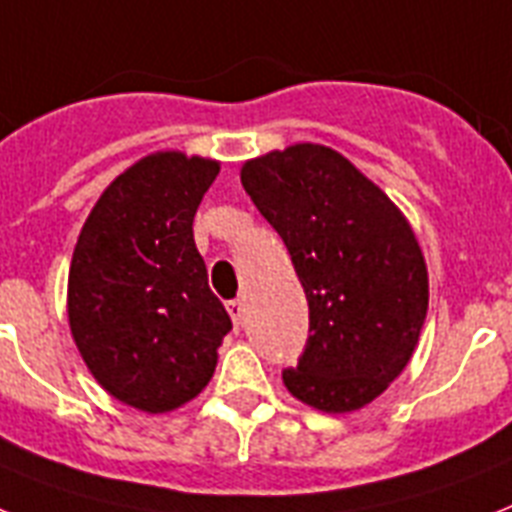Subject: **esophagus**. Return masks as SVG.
<instances>
[{
    "mask_svg": "<svg viewBox=\"0 0 512 512\" xmlns=\"http://www.w3.org/2000/svg\"><path fill=\"white\" fill-rule=\"evenodd\" d=\"M226 310H228V315H231V321H234L236 326L244 321V302H242V299H231V302L226 305Z\"/></svg>",
    "mask_w": 512,
    "mask_h": 512,
    "instance_id": "obj_1",
    "label": "esophagus"
}]
</instances>
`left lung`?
Returning <instances> with one entry per match:
<instances>
[{"label":"left lung","mask_w":512,"mask_h":512,"mask_svg":"<svg viewBox=\"0 0 512 512\" xmlns=\"http://www.w3.org/2000/svg\"><path fill=\"white\" fill-rule=\"evenodd\" d=\"M284 239L310 336L284 384L321 413H352L405 371L429 310V270L402 210L336 149L292 144L242 165Z\"/></svg>","instance_id":"8db88e82"}]
</instances>
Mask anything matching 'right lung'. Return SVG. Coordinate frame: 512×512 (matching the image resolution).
<instances>
[{
  "label": "right lung",
  "mask_w": 512,
  "mask_h": 512,
  "mask_svg": "<svg viewBox=\"0 0 512 512\" xmlns=\"http://www.w3.org/2000/svg\"><path fill=\"white\" fill-rule=\"evenodd\" d=\"M218 173V160L176 149L141 157L102 191L73 249V342L97 384L141 413L194 400L231 331L191 231Z\"/></svg>",
  "instance_id": "add662e5"
}]
</instances>
